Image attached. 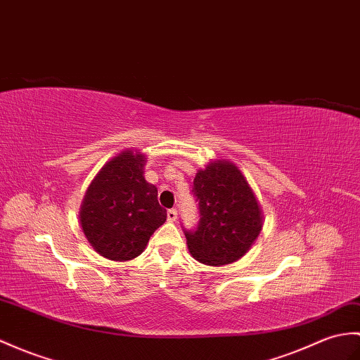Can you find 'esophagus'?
<instances>
[{
	"mask_svg": "<svg viewBox=\"0 0 360 360\" xmlns=\"http://www.w3.org/2000/svg\"><path fill=\"white\" fill-rule=\"evenodd\" d=\"M176 218H178V210L176 208H170V210L167 212V219L173 222V221H176Z\"/></svg>",
	"mask_w": 360,
	"mask_h": 360,
	"instance_id": "34e87169",
	"label": "esophagus"
}]
</instances>
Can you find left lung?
Wrapping results in <instances>:
<instances>
[{"label": "left lung", "mask_w": 360, "mask_h": 360, "mask_svg": "<svg viewBox=\"0 0 360 360\" xmlns=\"http://www.w3.org/2000/svg\"><path fill=\"white\" fill-rule=\"evenodd\" d=\"M193 193L200 218L195 230H184L191 256L213 266L236 262L255 244L264 224L245 176L233 162L216 160L198 170Z\"/></svg>", "instance_id": "obj_1"}]
</instances>
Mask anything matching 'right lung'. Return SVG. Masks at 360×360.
Returning a JSON list of instances; mask_svg holds the SVG:
<instances>
[{
    "label": "right lung",
    "instance_id": "obj_1",
    "mask_svg": "<svg viewBox=\"0 0 360 360\" xmlns=\"http://www.w3.org/2000/svg\"><path fill=\"white\" fill-rule=\"evenodd\" d=\"M146 162V155L124 150L105 162L82 199V231L95 252L110 261L139 256L167 219L158 188L144 178Z\"/></svg>",
    "mask_w": 360,
    "mask_h": 360
}]
</instances>
